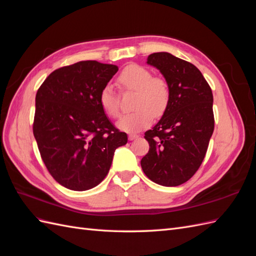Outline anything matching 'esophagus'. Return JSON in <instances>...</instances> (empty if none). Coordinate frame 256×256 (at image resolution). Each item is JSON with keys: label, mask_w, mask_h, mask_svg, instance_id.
Instances as JSON below:
<instances>
[{"label": "esophagus", "mask_w": 256, "mask_h": 256, "mask_svg": "<svg viewBox=\"0 0 256 256\" xmlns=\"http://www.w3.org/2000/svg\"><path fill=\"white\" fill-rule=\"evenodd\" d=\"M128 138H129L130 141H134V140H136V138H138V134H131L128 136Z\"/></svg>", "instance_id": "1"}]
</instances>
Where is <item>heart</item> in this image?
Segmentation results:
<instances>
[{
	"label": "heart",
	"instance_id": "b5f03b06",
	"mask_svg": "<svg viewBox=\"0 0 256 256\" xmlns=\"http://www.w3.org/2000/svg\"><path fill=\"white\" fill-rule=\"evenodd\" d=\"M122 88L136 92L134 112L122 116L116 126L128 134L138 132L148 127L154 118H160L166 111L171 90L168 81L161 76H152L148 69L140 65L127 66L118 76ZM99 104L111 116L120 115V97L111 85H106L99 94Z\"/></svg>",
	"mask_w": 256,
	"mask_h": 256
}]
</instances>
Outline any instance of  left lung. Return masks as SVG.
<instances>
[{
    "label": "left lung",
    "instance_id": "left-lung-1",
    "mask_svg": "<svg viewBox=\"0 0 256 256\" xmlns=\"http://www.w3.org/2000/svg\"><path fill=\"white\" fill-rule=\"evenodd\" d=\"M146 63L164 76L171 98L160 120L145 132L150 150L141 166L154 182L175 187L189 180L204 160L214 127L212 92L194 65L171 53H152Z\"/></svg>",
    "mask_w": 256,
    "mask_h": 256
}]
</instances>
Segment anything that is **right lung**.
<instances>
[{"mask_svg": "<svg viewBox=\"0 0 256 256\" xmlns=\"http://www.w3.org/2000/svg\"><path fill=\"white\" fill-rule=\"evenodd\" d=\"M118 70L82 60L54 70L37 90L33 134L49 173L67 189L96 187L109 173L115 150L128 141L99 104Z\"/></svg>", "mask_w": 256, "mask_h": 256, "instance_id": "right-lung-1", "label": "right lung"}]
</instances>
